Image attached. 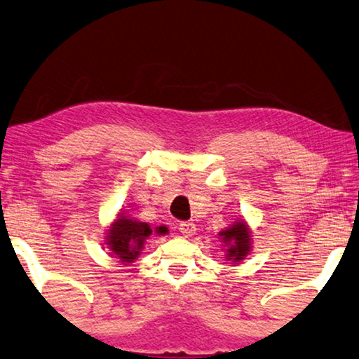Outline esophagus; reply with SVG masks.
I'll list each match as a JSON object with an SVG mask.
<instances>
[{
  "mask_svg": "<svg viewBox=\"0 0 359 359\" xmlns=\"http://www.w3.org/2000/svg\"><path fill=\"white\" fill-rule=\"evenodd\" d=\"M178 229H180V232L184 235V237H191V235L196 233V224H194V222H191V221L180 222Z\"/></svg>",
  "mask_w": 359,
  "mask_h": 359,
  "instance_id": "1",
  "label": "esophagus"
}]
</instances>
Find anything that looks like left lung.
<instances>
[{
  "instance_id": "obj_1",
  "label": "left lung",
  "mask_w": 359,
  "mask_h": 359,
  "mask_svg": "<svg viewBox=\"0 0 359 359\" xmlns=\"http://www.w3.org/2000/svg\"><path fill=\"white\" fill-rule=\"evenodd\" d=\"M222 240L227 245V257L233 259V262L242 261L250 251V235L245 222H237L232 227L226 229L221 233Z\"/></svg>"
}]
</instances>
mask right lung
Here are the masks:
<instances>
[{
	"instance_id": "add662e5",
	"label": "right lung",
	"mask_w": 359,
	"mask_h": 359,
	"mask_svg": "<svg viewBox=\"0 0 359 359\" xmlns=\"http://www.w3.org/2000/svg\"><path fill=\"white\" fill-rule=\"evenodd\" d=\"M152 233V229L146 222L128 219L127 216L117 219L108 232V245L122 262H132L137 259L140 251L143 250L144 240ZM156 233H167V227L161 226L156 229Z\"/></svg>"
}]
</instances>
